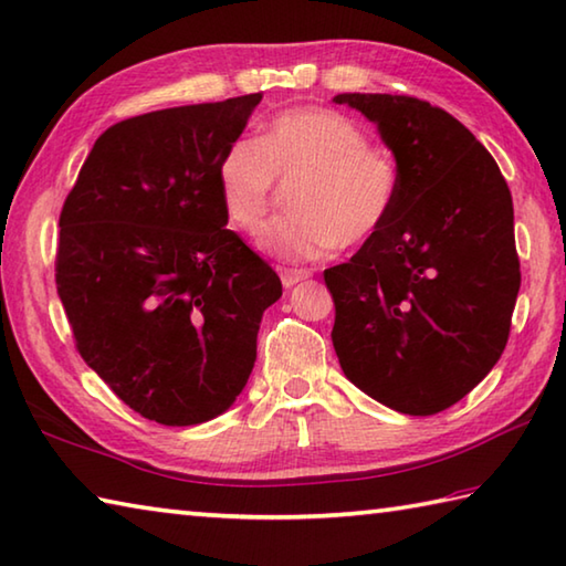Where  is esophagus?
<instances>
[{
    "mask_svg": "<svg viewBox=\"0 0 566 566\" xmlns=\"http://www.w3.org/2000/svg\"><path fill=\"white\" fill-rule=\"evenodd\" d=\"M280 276H282V284L284 286H294L296 282L310 280L312 272L310 270H294V266H284V270L280 272Z\"/></svg>",
    "mask_w": 566,
    "mask_h": 566,
    "instance_id": "obj_1",
    "label": "esophagus"
}]
</instances>
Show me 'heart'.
I'll use <instances>...</instances> for the list:
<instances>
[{
    "label": "heart",
    "mask_w": 566,
    "mask_h": 566,
    "mask_svg": "<svg viewBox=\"0 0 566 566\" xmlns=\"http://www.w3.org/2000/svg\"><path fill=\"white\" fill-rule=\"evenodd\" d=\"M276 179L294 182L292 212L264 230L262 248L294 262L371 242L400 190L394 158L368 146L364 128L332 108L282 111L260 138H238L222 150L214 180L232 228L262 230L276 202Z\"/></svg>",
    "instance_id": "obj_1"
}]
</instances>
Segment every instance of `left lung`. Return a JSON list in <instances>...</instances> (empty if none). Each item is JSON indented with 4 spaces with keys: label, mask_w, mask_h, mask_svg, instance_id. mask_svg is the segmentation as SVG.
<instances>
[{
    "label": "left lung",
    "mask_w": 566,
    "mask_h": 566,
    "mask_svg": "<svg viewBox=\"0 0 566 566\" xmlns=\"http://www.w3.org/2000/svg\"><path fill=\"white\" fill-rule=\"evenodd\" d=\"M374 120L400 178L386 228L324 270L348 381L433 416L497 364L520 292L512 195L495 158L448 111L413 96L338 94Z\"/></svg>",
    "instance_id": "left-lung-1"
}]
</instances>
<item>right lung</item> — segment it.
Masks as SVG:
<instances>
[{
	"mask_svg": "<svg viewBox=\"0 0 566 566\" xmlns=\"http://www.w3.org/2000/svg\"><path fill=\"white\" fill-rule=\"evenodd\" d=\"M262 94L163 108L98 136L59 218L56 292L76 352L160 426L228 410L282 282L224 228L222 150Z\"/></svg>",
	"mask_w": 566,
	"mask_h": 566,
	"instance_id": "obj_1",
	"label": "right lung"
}]
</instances>
